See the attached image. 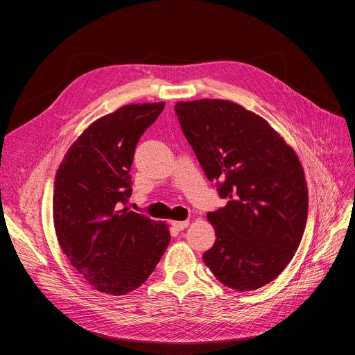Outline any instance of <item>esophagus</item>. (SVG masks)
<instances>
[{"label": "esophagus", "instance_id": "obj_1", "mask_svg": "<svg viewBox=\"0 0 355 355\" xmlns=\"http://www.w3.org/2000/svg\"><path fill=\"white\" fill-rule=\"evenodd\" d=\"M171 225H173V227H174L177 232H181V230H184L185 227H187V226L190 225V221H189V220H184V221H173Z\"/></svg>", "mask_w": 355, "mask_h": 355}]
</instances>
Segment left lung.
I'll return each mask as SVG.
<instances>
[{"instance_id":"obj_1","label":"left lung","mask_w":355,"mask_h":355,"mask_svg":"<svg viewBox=\"0 0 355 355\" xmlns=\"http://www.w3.org/2000/svg\"><path fill=\"white\" fill-rule=\"evenodd\" d=\"M174 109L202 171L229 200L207 214L216 241L204 263L234 291L265 286L291 262L306 226L300 159L263 118L234 102L200 99Z\"/></svg>"}]
</instances>
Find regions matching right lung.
<instances>
[{
  "instance_id": "right-lung-1",
  "label": "right lung",
  "mask_w": 355,
  "mask_h": 355,
  "mask_svg": "<svg viewBox=\"0 0 355 355\" xmlns=\"http://www.w3.org/2000/svg\"><path fill=\"white\" fill-rule=\"evenodd\" d=\"M164 105H126L99 118L69 148L55 174L59 245L74 270L107 295L141 286L170 245L165 223L122 209L132 194L137 144Z\"/></svg>"
}]
</instances>
